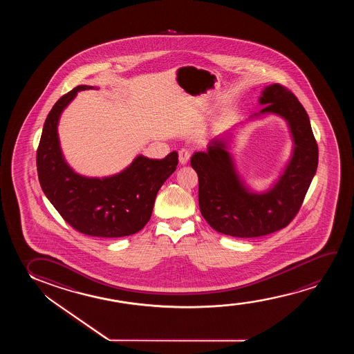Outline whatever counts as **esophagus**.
I'll list each match as a JSON object with an SVG mask.
<instances>
[{
  "label": "esophagus",
  "mask_w": 354,
  "mask_h": 354,
  "mask_svg": "<svg viewBox=\"0 0 354 354\" xmlns=\"http://www.w3.org/2000/svg\"><path fill=\"white\" fill-rule=\"evenodd\" d=\"M189 157H191V153H189V151L181 149V150L179 151L180 165H186V163L189 162Z\"/></svg>",
  "instance_id": "obj_1"
}]
</instances>
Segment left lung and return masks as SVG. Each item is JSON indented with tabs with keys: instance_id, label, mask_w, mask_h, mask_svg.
Returning a JSON list of instances; mask_svg holds the SVG:
<instances>
[{
	"instance_id": "8db88e82",
	"label": "left lung",
	"mask_w": 354,
	"mask_h": 354,
	"mask_svg": "<svg viewBox=\"0 0 354 354\" xmlns=\"http://www.w3.org/2000/svg\"><path fill=\"white\" fill-rule=\"evenodd\" d=\"M263 109L249 121L277 115L288 124L292 152L270 189L255 192L238 173L230 153L233 133L215 136L207 151L194 152L191 165L198 175L201 213L212 227L231 237H261L286 227L304 202L318 167V146L310 118L297 97L278 83L263 88Z\"/></svg>"
}]
</instances>
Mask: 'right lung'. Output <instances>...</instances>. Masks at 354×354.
<instances>
[{
  "label": "right lung",
  "mask_w": 354,
  "mask_h": 354,
  "mask_svg": "<svg viewBox=\"0 0 354 354\" xmlns=\"http://www.w3.org/2000/svg\"><path fill=\"white\" fill-rule=\"evenodd\" d=\"M78 86L54 104L44 122L36 163L39 184L54 208L78 232L118 238L139 232L149 223L156 196L178 165V152L163 160L136 156L126 169L105 178L78 174L60 147V116L80 91Z\"/></svg>",
  "instance_id": "right-lung-1"
}]
</instances>
